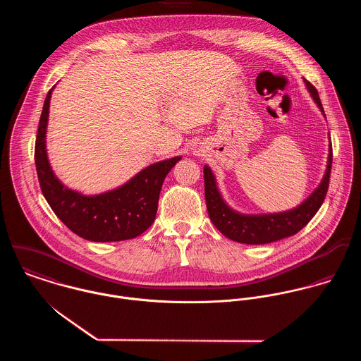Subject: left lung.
<instances>
[{"instance_id": "8db88e82", "label": "left lung", "mask_w": 361, "mask_h": 361, "mask_svg": "<svg viewBox=\"0 0 361 361\" xmlns=\"http://www.w3.org/2000/svg\"><path fill=\"white\" fill-rule=\"evenodd\" d=\"M311 97L319 106L324 114V108L317 93V89L305 80ZM325 115V114H324ZM332 168V145H329L328 165L322 182L312 192L307 200L290 211L279 214H265V215H243L226 206L222 200L216 185L214 173L208 166H204V193H206L207 211L211 222L216 229L226 238L246 245H265L271 242L281 240L283 238L296 235L303 229L315 212L319 209L326 196L329 188V176Z\"/></svg>"}]
</instances>
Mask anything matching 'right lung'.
Listing matches in <instances>:
<instances>
[{"instance_id": "add662e5", "label": "right lung", "mask_w": 361, "mask_h": 361, "mask_svg": "<svg viewBox=\"0 0 361 361\" xmlns=\"http://www.w3.org/2000/svg\"><path fill=\"white\" fill-rule=\"evenodd\" d=\"M52 89L44 100L35 147L39 183L47 203L73 233L86 240L119 242L142 235L154 222L165 176L182 157L155 162L123 186L97 196L68 189L54 175L46 152Z\"/></svg>"}]
</instances>
